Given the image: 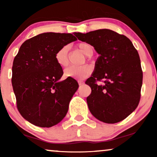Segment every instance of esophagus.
<instances>
[{
	"label": "esophagus",
	"instance_id": "obj_1",
	"mask_svg": "<svg viewBox=\"0 0 157 157\" xmlns=\"http://www.w3.org/2000/svg\"><path fill=\"white\" fill-rule=\"evenodd\" d=\"M78 83H79V85H80V86H82V85L84 84V82H83V81H82V80H78Z\"/></svg>",
	"mask_w": 157,
	"mask_h": 157
}]
</instances>
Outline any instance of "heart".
I'll return each instance as SVG.
<instances>
[{
  "instance_id": "obj_1",
  "label": "heart",
  "mask_w": 157,
  "mask_h": 157,
  "mask_svg": "<svg viewBox=\"0 0 157 157\" xmlns=\"http://www.w3.org/2000/svg\"><path fill=\"white\" fill-rule=\"evenodd\" d=\"M77 46L86 56L90 57L93 55L94 48L91 44L83 42L79 44ZM68 50L69 47L68 46H64L56 52L55 60L61 67H66L69 63ZM91 72L92 67L90 65H83L81 66H71L65 70L64 75L66 77H71L76 80H83L86 77L89 76Z\"/></svg>"
}]
</instances>
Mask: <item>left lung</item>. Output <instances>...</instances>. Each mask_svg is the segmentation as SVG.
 <instances>
[{"instance_id":"obj_1","label":"left lung","mask_w":157,"mask_h":157,"mask_svg":"<svg viewBox=\"0 0 157 157\" xmlns=\"http://www.w3.org/2000/svg\"><path fill=\"white\" fill-rule=\"evenodd\" d=\"M75 35L100 55L86 81L91 89L86 99L89 111L105 123L122 121L136 109L141 96L142 71L137 50L126 36L106 29ZM102 79V84L96 83Z\"/></svg>"}]
</instances>
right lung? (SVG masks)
<instances>
[{
	"label": "right lung",
	"instance_id": "1",
	"mask_svg": "<svg viewBox=\"0 0 157 157\" xmlns=\"http://www.w3.org/2000/svg\"><path fill=\"white\" fill-rule=\"evenodd\" d=\"M76 40L72 34L46 32L21 45L13 61L12 83L18 111L30 123L49 128L67 113L79 85L71 77L59 81L63 71L55 55Z\"/></svg>",
	"mask_w": 157,
	"mask_h": 157
}]
</instances>
